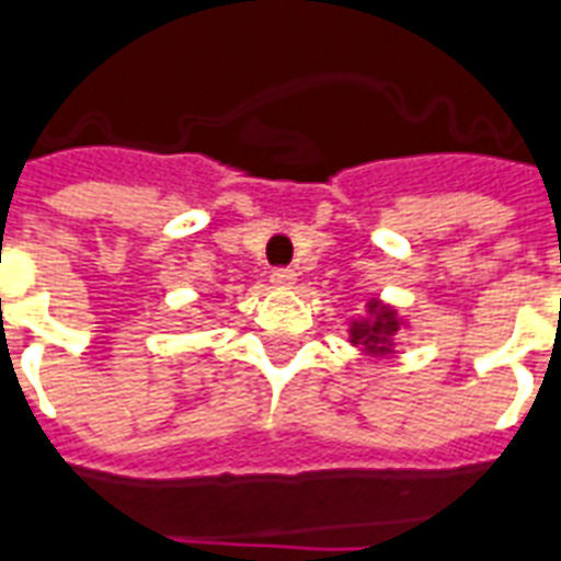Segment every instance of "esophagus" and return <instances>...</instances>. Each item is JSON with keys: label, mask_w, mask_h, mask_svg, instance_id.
<instances>
[{"label": "esophagus", "mask_w": 561, "mask_h": 561, "mask_svg": "<svg viewBox=\"0 0 561 561\" xmlns=\"http://www.w3.org/2000/svg\"><path fill=\"white\" fill-rule=\"evenodd\" d=\"M294 279H297V273L290 271V267H276V271L271 273V282L273 285H279V288H288V285H294Z\"/></svg>", "instance_id": "34e87169"}]
</instances>
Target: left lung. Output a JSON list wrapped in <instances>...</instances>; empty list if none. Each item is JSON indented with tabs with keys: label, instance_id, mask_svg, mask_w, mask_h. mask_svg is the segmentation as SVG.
Instances as JSON below:
<instances>
[{
	"label": "left lung",
	"instance_id": "obj_1",
	"mask_svg": "<svg viewBox=\"0 0 561 561\" xmlns=\"http://www.w3.org/2000/svg\"><path fill=\"white\" fill-rule=\"evenodd\" d=\"M370 311H374V320H358L353 323V344L356 347H365L367 353H388V337L397 332L394 311L379 309L376 302H370Z\"/></svg>",
	"mask_w": 561,
	"mask_h": 561
}]
</instances>
